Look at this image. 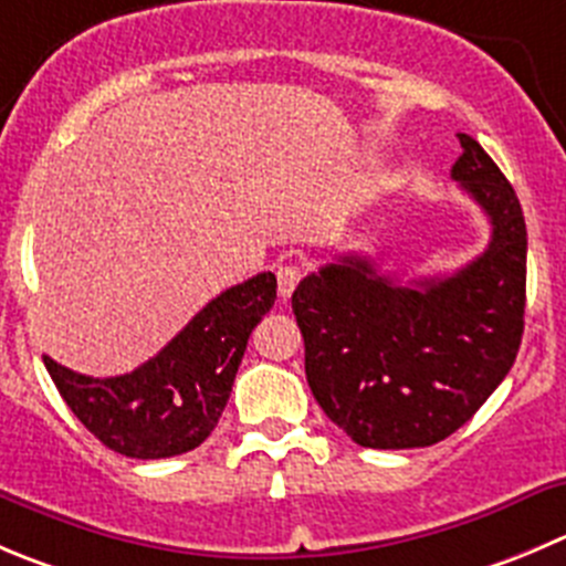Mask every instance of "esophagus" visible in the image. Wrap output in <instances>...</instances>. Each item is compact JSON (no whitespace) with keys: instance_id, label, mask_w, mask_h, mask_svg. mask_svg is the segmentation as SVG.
I'll use <instances>...</instances> for the list:
<instances>
[{"instance_id":"esophagus-1","label":"esophagus","mask_w":566,"mask_h":566,"mask_svg":"<svg viewBox=\"0 0 566 566\" xmlns=\"http://www.w3.org/2000/svg\"><path fill=\"white\" fill-rule=\"evenodd\" d=\"M276 279H279V295L287 301L290 295H293L295 284L301 282V268L298 265H279Z\"/></svg>"}]
</instances>
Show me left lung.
<instances>
[{"label": "left lung", "instance_id": "1", "mask_svg": "<svg viewBox=\"0 0 566 566\" xmlns=\"http://www.w3.org/2000/svg\"><path fill=\"white\" fill-rule=\"evenodd\" d=\"M451 177L492 223L490 245L451 276L400 284L367 256H339L293 293L306 381L356 446L442 442L481 409L517 359L525 315V218L470 135Z\"/></svg>", "mask_w": 566, "mask_h": 566}]
</instances>
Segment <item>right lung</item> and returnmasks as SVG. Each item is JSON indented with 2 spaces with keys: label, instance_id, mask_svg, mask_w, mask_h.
Segmentation results:
<instances>
[{
  "label": "right lung",
  "instance_id": "right-lung-1",
  "mask_svg": "<svg viewBox=\"0 0 566 566\" xmlns=\"http://www.w3.org/2000/svg\"><path fill=\"white\" fill-rule=\"evenodd\" d=\"M276 301V276L256 273L212 298L166 348L132 373L93 378L43 356L76 420L109 451L168 459L199 448L218 426L251 332Z\"/></svg>",
  "mask_w": 566,
  "mask_h": 566
}]
</instances>
